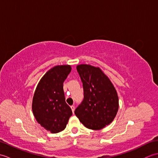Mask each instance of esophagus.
I'll use <instances>...</instances> for the list:
<instances>
[{
  "mask_svg": "<svg viewBox=\"0 0 158 158\" xmlns=\"http://www.w3.org/2000/svg\"><path fill=\"white\" fill-rule=\"evenodd\" d=\"M70 108H71L72 111H73V113H74V112H75V106H73V105L70 106Z\"/></svg>",
  "mask_w": 158,
  "mask_h": 158,
  "instance_id": "1",
  "label": "esophagus"
}]
</instances>
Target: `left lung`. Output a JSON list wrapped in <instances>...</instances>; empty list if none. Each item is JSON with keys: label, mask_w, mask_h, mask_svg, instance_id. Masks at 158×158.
<instances>
[{"label": "left lung", "mask_w": 158, "mask_h": 158, "mask_svg": "<svg viewBox=\"0 0 158 158\" xmlns=\"http://www.w3.org/2000/svg\"><path fill=\"white\" fill-rule=\"evenodd\" d=\"M77 69L83 83L84 98L75 110L87 128L99 130L111 123L119 109L117 92L99 67L79 64Z\"/></svg>", "instance_id": "left-lung-1"}]
</instances>
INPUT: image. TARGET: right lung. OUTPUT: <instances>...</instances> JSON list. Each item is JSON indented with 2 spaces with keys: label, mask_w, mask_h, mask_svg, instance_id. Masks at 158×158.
I'll list each match as a JSON object with an SVG mask.
<instances>
[{
  "label": "right lung",
  "mask_w": 158,
  "mask_h": 158,
  "mask_svg": "<svg viewBox=\"0 0 158 158\" xmlns=\"http://www.w3.org/2000/svg\"><path fill=\"white\" fill-rule=\"evenodd\" d=\"M71 71L70 65H58L46 72L39 82L32 98L36 120L55 134L65 129L72 110L65 101L63 83Z\"/></svg>",
  "instance_id": "add662e5"
}]
</instances>
